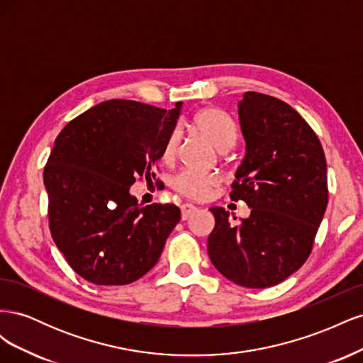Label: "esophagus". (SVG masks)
Returning <instances> with one entry per match:
<instances>
[{
    "mask_svg": "<svg viewBox=\"0 0 363 363\" xmlns=\"http://www.w3.org/2000/svg\"><path fill=\"white\" fill-rule=\"evenodd\" d=\"M196 212V207L192 204H183L182 206V219L186 221V219L191 218Z\"/></svg>",
    "mask_w": 363,
    "mask_h": 363,
    "instance_id": "1",
    "label": "esophagus"
}]
</instances>
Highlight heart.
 Masks as SVG:
<instances>
[{
    "label": "heart",
    "instance_id": "heart-1",
    "mask_svg": "<svg viewBox=\"0 0 363 363\" xmlns=\"http://www.w3.org/2000/svg\"><path fill=\"white\" fill-rule=\"evenodd\" d=\"M189 125L203 135L218 151H227L236 142V127L225 112L216 107H206L196 112ZM180 131L172 130L164 140L162 148V159L172 160L177 155L180 145ZM219 184V179L213 174H200L194 171H183L175 175L172 180V188L183 196L192 200H204Z\"/></svg>",
    "mask_w": 363,
    "mask_h": 363
}]
</instances>
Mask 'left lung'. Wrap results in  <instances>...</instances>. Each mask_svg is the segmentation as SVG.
<instances>
[{"label":"left lung","mask_w":363,"mask_h":363,"mask_svg":"<svg viewBox=\"0 0 363 363\" xmlns=\"http://www.w3.org/2000/svg\"><path fill=\"white\" fill-rule=\"evenodd\" d=\"M238 115L245 156L230 199L245 201L251 213L235 224L223 207L208 208L215 228L207 251L225 279L262 289L309 257L328 201L327 163L315 131L284 101L245 92Z\"/></svg>","instance_id":"obj_1"}]
</instances>
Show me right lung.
<instances>
[{"label":"right lung","instance_id":"obj_1","mask_svg":"<svg viewBox=\"0 0 363 363\" xmlns=\"http://www.w3.org/2000/svg\"><path fill=\"white\" fill-rule=\"evenodd\" d=\"M183 103L171 111L108 100L72 119L43 169L51 236L84 280L119 286L156 265L180 221L174 204L142 207L131 184L151 180ZM155 177V172H152Z\"/></svg>","mask_w":363,"mask_h":363}]
</instances>
